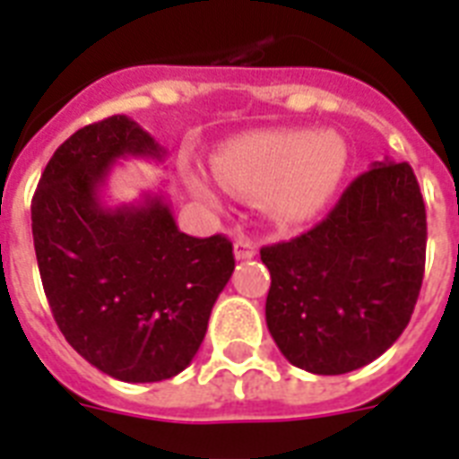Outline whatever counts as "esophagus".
Segmentation results:
<instances>
[{"mask_svg":"<svg viewBox=\"0 0 459 459\" xmlns=\"http://www.w3.org/2000/svg\"><path fill=\"white\" fill-rule=\"evenodd\" d=\"M233 252H236V259H252L257 255V243L250 240V238L240 236L233 245Z\"/></svg>","mask_w":459,"mask_h":459,"instance_id":"34e87169","label":"esophagus"}]
</instances>
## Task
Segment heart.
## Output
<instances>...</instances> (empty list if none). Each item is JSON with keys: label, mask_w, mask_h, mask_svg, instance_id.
I'll list each match as a JSON object with an SVG mask.
<instances>
[{"label": "heart", "mask_w": 459, "mask_h": 459, "mask_svg": "<svg viewBox=\"0 0 459 459\" xmlns=\"http://www.w3.org/2000/svg\"><path fill=\"white\" fill-rule=\"evenodd\" d=\"M216 176L233 193L262 197L273 221L295 226L312 219L341 187L348 169V147L335 133L300 128L250 133L216 152ZM195 193L219 204V190L190 171Z\"/></svg>", "instance_id": "obj_1"}]
</instances>
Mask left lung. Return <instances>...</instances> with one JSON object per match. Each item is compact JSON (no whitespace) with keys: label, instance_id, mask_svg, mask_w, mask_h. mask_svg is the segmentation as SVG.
<instances>
[{"label":"left lung","instance_id":"1","mask_svg":"<svg viewBox=\"0 0 459 459\" xmlns=\"http://www.w3.org/2000/svg\"><path fill=\"white\" fill-rule=\"evenodd\" d=\"M272 273L266 326L288 362L348 374L410 324L427 262V209L412 166L377 161L312 230L259 250Z\"/></svg>","mask_w":459,"mask_h":459}]
</instances>
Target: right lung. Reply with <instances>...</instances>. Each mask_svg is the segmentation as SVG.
Returning <instances> with one entry per match:
<instances>
[{"label": "right lung", "instance_id": "1", "mask_svg": "<svg viewBox=\"0 0 459 459\" xmlns=\"http://www.w3.org/2000/svg\"><path fill=\"white\" fill-rule=\"evenodd\" d=\"M164 150L124 114L75 131L32 195V240L56 326L92 367L126 384L164 381L193 362L236 259L226 236L178 230L169 204L104 207L121 157Z\"/></svg>", "mask_w": 459, "mask_h": 459}]
</instances>
